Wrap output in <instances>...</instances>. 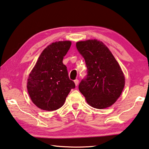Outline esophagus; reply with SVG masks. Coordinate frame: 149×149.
Instances as JSON below:
<instances>
[{"label": "esophagus", "instance_id": "1", "mask_svg": "<svg viewBox=\"0 0 149 149\" xmlns=\"http://www.w3.org/2000/svg\"><path fill=\"white\" fill-rule=\"evenodd\" d=\"M74 82L75 85H76V86H77V85L79 84V80H78V79L74 80Z\"/></svg>", "mask_w": 149, "mask_h": 149}]
</instances>
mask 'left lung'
Masks as SVG:
<instances>
[{
  "instance_id": "left-lung-1",
  "label": "left lung",
  "mask_w": 149,
  "mask_h": 149,
  "mask_svg": "<svg viewBox=\"0 0 149 149\" xmlns=\"http://www.w3.org/2000/svg\"><path fill=\"white\" fill-rule=\"evenodd\" d=\"M76 46L87 67L86 76L79 84L80 92L94 108L111 106L120 96L125 86V77L120 66L102 41H82Z\"/></svg>"
}]
</instances>
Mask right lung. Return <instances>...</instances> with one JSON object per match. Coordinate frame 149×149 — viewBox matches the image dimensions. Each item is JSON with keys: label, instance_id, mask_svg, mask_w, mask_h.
Wrapping results in <instances>:
<instances>
[{"label": "right lung", "instance_id": "right-lung-1", "mask_svg": "<svg viewBox=\"0 0 149 149\" xmlns=\"http://www.w3.org/2000/svg\"><path fill=\"white\" fill-rule=\"evenodd\" d=\"M71 45L70 41H56L48 45L38 58L28 77L27 89L38 108L54 111L63 106L74 82L69 79L63 60Z\"/></svg>", "mask_w": 149, "mask_h": 149}]
</instances>
